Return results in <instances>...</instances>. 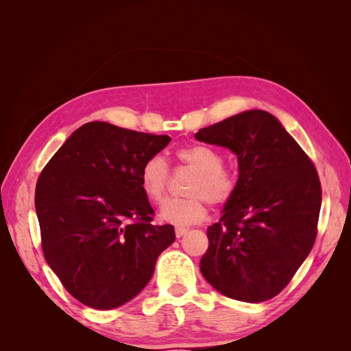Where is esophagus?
Returning a JSON list of instances; mask_svg holds the SVG:
<instances>
[{"instance_id":"34e87169","label":"esophagus","mask_w":351,"mask_h":351,"mask_svg":"<svg viewBox=\"0 0 351 351\" xmlns=\"http://www.w3.org/2000/svg\"><path fill=\"white\" fill-rule=\"evenodd\" d=\"M187 231H189V230L184 228V227H177V228H176V236H177V239L183 237Z\"/></svg>"}]
</instances>
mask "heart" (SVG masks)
Here are the masks:
<instances>
[{
    "mask_svg": "<svg viewBox=\"0 0 351 351\" xmlns=\"http://www.w3.org/2000/svg\"><path fill=\"white\" fill-rule=\"evenodd\" d=\"M180 162L195 169L187 186V197L169 199L159 209V218L174 226H190L206 215L208 202L212 206H224L236 193V178L222 167L224 158L209 145H190L176 151ZM141 184L145 195L155 204L165 199L169 168L161 155L147 158L141 169Z\"/></svg>",
    "mask_w": 351,
    "mask_h": 351,
    "instance_id": "heart-1",
    "label": "heart"
}]
</instances>
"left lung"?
<instances>
[{
	"mask_svg": "<svg viewBox=\"0 0 351 351\" xmlns=\"http://www.w3.org/2000/svg\"><path fill=\"white\" fill-rule=\"evenodd\" d=\"M195 137L228 147L239 161L236 193L206 230L200 272L230 299L269 300L313 247L322 202L316 168L281 123L262 110L204 127Z\"/></svg>",
	"mask_w": 351,
	"mask_h": 351,
	"instance_id": "obj_1",
	"label": "left lung"
}]
</instances>
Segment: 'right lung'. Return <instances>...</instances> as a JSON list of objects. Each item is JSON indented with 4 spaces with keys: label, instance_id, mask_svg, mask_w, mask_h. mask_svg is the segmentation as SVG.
<instances>
[{
    "label": "right lung",
    "instance_id": "1",
    "mask_svg": "<svg viewBox=\"0 0 351 351\" xmlns=\"http://www.w3.org/2000/svg\"><path fill=\"white\" fill-rule=\"evenodd\" d=\"M171 141L104 121L83 124L42 169L35 190L42 252L80 303L110 311L154 275L174 227L154 226L141 184L147 158Z\"/></svg>",
    "mask_w": 351,
    "mask_h": 351
}]
</instances>
